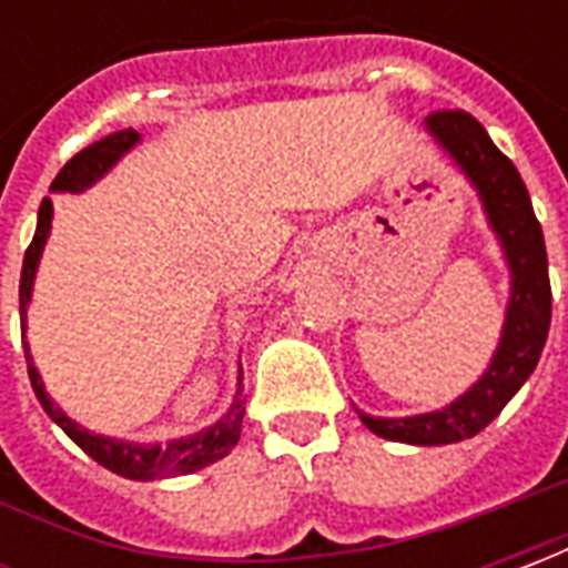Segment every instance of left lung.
<instances>
[{"label":"left lung","instance_id":"8db88e82","mask_svg":"<svg viewBox=\"0 0 568 568\" xmlns=\"http://www.w3.org/2000/svg\"><path fill=\"white\" fill-rule=\"evenodd\" d=\"M426 130L475 185L489 227L499 240L511 271V297L505 310L499 346L489 358L484 377L468 393L440 410L417 414V417H371L358 410L362 423L381 438L438 447V444L475 438L480 428H487L499 417L501 407L529 381L548 341L550 280L545 236L532 212L529 191L517 166L493 145L480 121L459 109L432 112L426 118Z\"/></svg>","mask_w":568,"mask_h":568}]
</instances>
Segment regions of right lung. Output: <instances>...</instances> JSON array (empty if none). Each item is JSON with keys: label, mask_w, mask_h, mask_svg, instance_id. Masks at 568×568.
<instances>
[{"label": "right lung", "mask_w": 568, "mask_h": 568, "mask_svg": "<svg viewBox=\"0 0 568 568\" xmlns=\"http://www.w3.org/2000/svg\"><path fill=\"white\" fill-rule=\"evenodd\" d=\"M136 142H140V133L133 128H128L118 130V133H109L105 140L93 142L88 149H81L79 154H75L72 161H67V166L57 173L51 191H69V194L88 191V187H91L97 179H103V175L109 173ZM51 219H54V206H51V200L44 197L42 206H39L36 236H32L27 255H23V271H20V332H23V337H27V310H30L32 280H36L42 248L44 243H48V234H51ZM23 353H27V371H30L32 393L42 402L44 414L54 419L57 426L63 428L69 438L75 440L91 459H97L103 468L115 471V475L130 477V480L191 475V471H200V468H206V465L219 463L222 456H227V453L234 450L236 440H240L243 414H246L243 371H240V377H236L234 402H231L227 414H224L215 426L203 428V432H194V435H187V438L170 440L166 447H161V444H133V440L105 438V435H93L88 428H81L75 419H69L67 414L48 398L42 377H39V371L32 365L30 344H23Z\"/></svg>", "instance_id": "add662e5"}]
</instances>
